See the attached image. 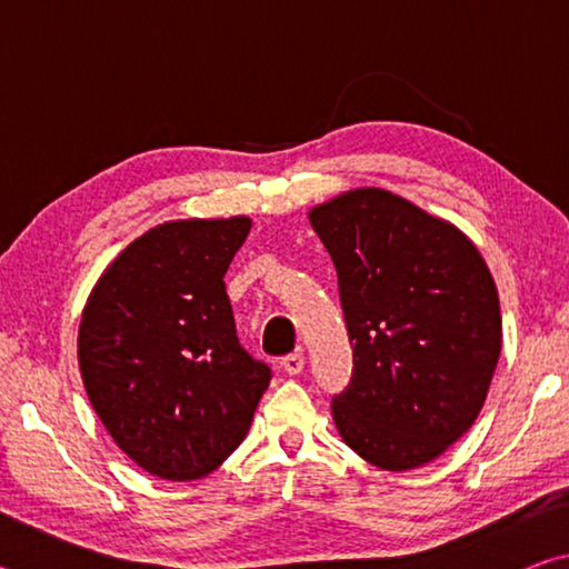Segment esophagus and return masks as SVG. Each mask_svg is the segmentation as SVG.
<instances>
[{"instance_id":"34e87169","label":"esophagus","mask_w":569,"mask_h":569,"mask_svg":"<svg viewBox=\"0 0 569 569\" xmlns=\"http://www.w3.org/2000/svg\"><path fill=\"white\" fill-rule=\"evenodd\" d=\"M303 363H306L303 353H301V351H293V353L283 356V359H281V369L288 373V377H296V373L303 371Z\"/></svg>"}]
</instances>
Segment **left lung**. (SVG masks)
<instances>
[{
	"mask_svg": "<svg viewBox=\"0 0 569 569\" xmlns=\"http://www.w3.org/2000/svg\"><path fill=\"white\" fill-rule=\"evenodd\" d=\"M308 220L339 273L353 346L336 429L379 469L429 465L485 407L502 351L495 278L457 226L383 188L343 192Z\"/></svg>",
	"mask_w": 569,
	"mask_h": 569,
	"instance_id": "obj_1",
	"label": "left lung"
}]
</instances>
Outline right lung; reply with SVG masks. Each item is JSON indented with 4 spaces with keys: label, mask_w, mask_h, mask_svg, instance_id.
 <instances>
[{
    "label": "right lung",
    "mask_w": 569,
    "mask_h": 569,
    "mask_svg": "<svg viewBox=\"0 0 569 569\" xmlns=\"http://www.w3.org/2000/svg\"><path fill=\"white\" fill-rule=\"evenodd\" d=\"M248 230L246 216L150 228L84 303V391L114 445L160 479H200L223 465L271 381L238 341L223 281Z\"/></svg>",
    "instance_id": "obj_1"
}]
</instances>
